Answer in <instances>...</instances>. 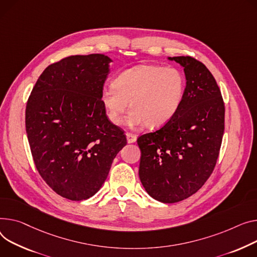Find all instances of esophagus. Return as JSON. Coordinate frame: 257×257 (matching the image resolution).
I'll list each match as a JSON object with an SVG mask.
<instances>
[{
  "label": "esophagus",
  "instance_id": "esophagus-1",
  "mask_svg": "<svg viewBox=\"0 0 257 257\" xmlns=\"http://www.w3.org/2000/svg\"><path fill=\"white\" fill-rule=\"evenodd\" d=\"M126 138H127L128 144H133V143L136 142V140H138V136H136V135L133 134V133H130V132H127V133H126Z\"/></svg>",
  "mask_w": 257,
  "mask_h": 257
}]
</instances>
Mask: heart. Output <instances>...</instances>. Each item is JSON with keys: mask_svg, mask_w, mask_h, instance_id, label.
I'll return each instance as SVG.
<instances>
[{"mask_svg": "<svg viewBox=\"0 0 257 257\" xmlns=\"http://www.w3.org/2000/svg\"><path fill=\"white\" fill-rule=\"evenodd\" d=\"M186 93V78L176 67L139 65L119 73L112 87L101 92L107 117L119 125L129 106L130 126L159 128L178 113Z\"/></svg>", "mask_w": 257, "mask_h": 257, "instance_id": "obj_1", "label": "heart"}]
</instances>
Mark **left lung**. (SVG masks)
I'll list each match as a JSON object with an SVG mask.
<instances>
[{
  "label": "left lung",
  "mask_w": 257,
  "mask_h": 257,
  "mask_svg": "<svg viewBox=\"0 0 257 257\" xmlns=\"http://www.w3.org/2000/svg\"><path fill=\"white\" fill-rule=\"evenodd\" d=\"M168 60L184 68L185 97L173 119L139 138V175L150 196L174 203L197 192L213 173L224 132L225 108L214 76L201 62L191 57Z\"/></svg>",
  "instance_id": "left-lung-1"
}]
</instances>
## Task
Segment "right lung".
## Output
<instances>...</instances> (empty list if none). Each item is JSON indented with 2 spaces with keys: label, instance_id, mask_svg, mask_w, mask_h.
<instances>
[{
  "label": "right lung",
  "instance_id": "right-lung-1",
  "mask_svg": "<svg viewBox=\"0 0 257 257\" xmlns=\"http://www.w3.org/2000/svg\"><path fill=\"white\" fill-rule=\"evenodd\" d=\"M107 56H71L49 65L26 107V131L38 173L57 194L92 197L126 145L101 103L109 73Z\"/></svg>",
  "mask_w": 257,
  "mask_h": 257
}]
</instances>
